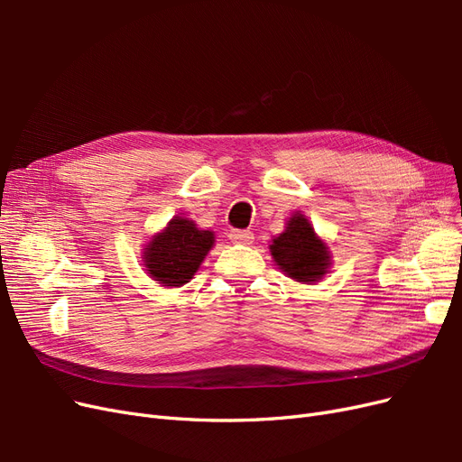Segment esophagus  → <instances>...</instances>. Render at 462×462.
I'll list each match as a JSON object with an SVG mask.
<instances>
[{
    "instance_id": "esophagus-1",
    "label": "esophagus",
    "mask_w": 462,
    "mask_h": 462,
    "mask_svg": "<svg viewBox=\"0 0 462 462\" xmlns=\"http://www.w3.org/2000/svg\"><path fill=\"white\" fill-rule=\"evenodd\" d=\"M229 239L236 245H250L254 239V235L250 231H245V229H231L229 231Z\"/></svg>"
}]
</instances>
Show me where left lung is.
Returning <instances> with one entry per match:
<instances>
[{
  "instance_id": "obj_1",
  "label": "left lung",
  "mask_w": 462,
  "mask_h": 462,
  "mask_svg": "<svg viewBox=\"0 0 462 462\" xmlns=\"http://www.w3.org/2000/svg\"><path fill=\"white\" fill-rule=\"evenodd\" d=\"M270 253L291 279L299 283L319 282L329 272L331 256L328 245L316 235L312 223L300 212H295L270 245Z\"/></svg>"
}]
</instances>
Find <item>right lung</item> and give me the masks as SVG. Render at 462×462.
I'll return each mask as SVG.
<instances>
[{"label":"right lung","mask_w":462,"mask_h":462,"mask_svg":"<svg viewBox=\"0 0 462 462\" xmlns=\"http://www.w3.org/2000/svg\"><path fill=\"white\" fill-rule=\"evenodd\" d=\"M214 243V231H204L192 219L175 216L146 245L143 253L146 273L162 287L185 285L199 272Z\"/></svg>","instance_id":"1"}]
</instances>
